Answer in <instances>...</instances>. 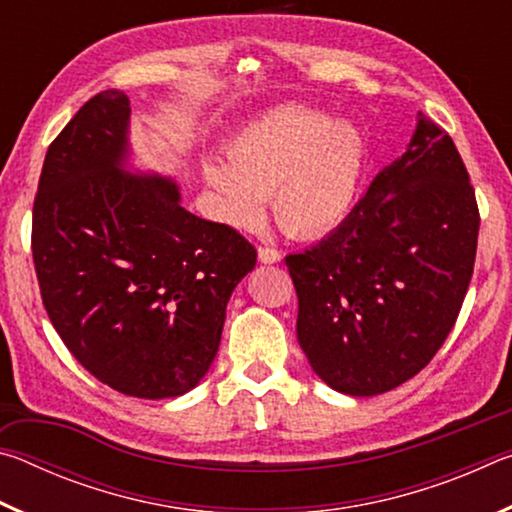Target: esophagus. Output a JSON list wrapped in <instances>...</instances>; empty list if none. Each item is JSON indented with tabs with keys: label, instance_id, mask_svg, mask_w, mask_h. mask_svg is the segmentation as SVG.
<instances>
[{
	"label": "esophagus",
	"instance_id": "obj_1",
	"mask_svg": "<svg viewBox=\"0 0 512 512\" xmlns=\"http://www.w3.org/2000/svg\"><path fill=\"white\" fill-rule=\"evenodd\" d=\"M257 257H259V262H262V264H275V262H280V259H282L280 250L273 248V246H259Z\"/></svg>",
	"mask_w": 512,
	"mask_h": 512
}]
</instances>
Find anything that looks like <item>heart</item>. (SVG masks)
Wrapping results in <instances>:
<instances>
[{"label": "heart", "mask_w": 512, "mask_h": 512, "mask_svg": "<svg viewBox=\"0 0 512 512\" xmlns=\"http://www.w3.org/2000/svg\"><path fill=\"white\" fill-rule=\"evenodd\" d=\"M219 160L203 162L223 221L255 228L271 196L275 221L289 235H320L345 219L366 164L361 133L345 119L284 103L232 137Z\"/></svg>", "instance_id": "1"}]
</instances>
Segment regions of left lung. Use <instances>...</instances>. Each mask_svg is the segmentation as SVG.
Returning a JSON list of instances; mask_svg holds the SVG:
<instances>
[{"label": "left lung", "mask_w": 512, "mask_h": 512, "mask_svg": "<svg viewBox=\"0 0 512 512\" xmlns=\"http://www.w3.org/2000/svg\"><path fill=\"white\" fill-rule=\"evenodd\" d=\"M406 151L339 228L289 255L298 343L334 391L370 397L418 375L452 332L474 271L479 207L443 128L418 112Z\"/></svg>", "instance_id": "8db88e82"}]
</instances>
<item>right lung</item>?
<instances>
[{
	"instance_id": "1",
	"label": "right lung",
	"mask_w": 512,
	"mask_h": 512,
	"mask_svg": "<svg viewBox=\"0 0 512 512\" xmlns=\"http://www.w3.org/2000/svg\"><path fill=\"white\" fill-rule=\"evenodd\" d=\"M131 101L92 97L51 142L33 203V264L51 325L115 391L185 395L219 352L255 248L180 205L171 176L131 167Z\"/></svg>"
}]
</instances>
